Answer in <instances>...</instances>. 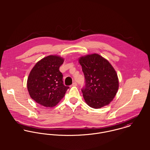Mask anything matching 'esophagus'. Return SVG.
I'll return each mask as SVG.
<instances>
[{"label": "esophagus", "instance_id": "34e87169", "mask_svg": "<svg viewBox=\"0 0 150 150\" xmlns=\"http://www.w3.org/2000/svg\"><path fill=\"white\" fill-rule=\"evenodd\" d=\"M77 83L76 82H74L73 84H72V85L71 86H77Z\"/></svg>", "mask_w": 150, "mask_h": 150}]
</instances>
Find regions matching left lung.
Returning a JSON list of instances; mask_svg holds the SVG:
<instances>
[{
  "instance_id": "obj_1",
  "label": "left lung",
  "mask_w": 150,
  "mask_h": 150,
  "mask_svg": "<svg viewBox=\"0 0 150 150\" xmlns=\"http://www.w3.org/2000/svg\"><path fill=\"white\" fill-rule=\"evenodd\" d=\"M86 79L82 88L86 104L100 108L110 104L119 88L117 74L110 62L98 54L86 55L79 59Z\"/></svg>"
}]
</instances>
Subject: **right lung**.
<instances>
[{
    "instance_id": "1",
    "label": "right lung",
    "mask_w": 150,
    "mask_h": 150,
    "mask_svg": "<svg viewBox=\"0 0 150 150\" xmlns=\"http://www.w3.org/2000/svg\"><path fill=\"white\" fill-rule=\"evenodd\" d=\"M64 58L49 55L38 62L31 70L27 80L30 96L44 107L55 106L64 97L69 86L63 84L59 67Z\"/></svg>"
}]
</instances>
